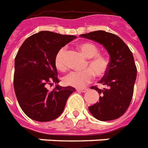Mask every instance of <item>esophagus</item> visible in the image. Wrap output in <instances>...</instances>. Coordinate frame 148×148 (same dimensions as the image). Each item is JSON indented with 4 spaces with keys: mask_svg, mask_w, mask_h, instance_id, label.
<instances>
[{
    "mask_svg": "<svg viewBox=\"0 0 148 148\" xmlns=\"http://www.w3.org/2000/svg\"><path fill=\"white\" fill-rule=\"evenodd\" d=\"M76 91L81 92H85L88 91V88H77L76 89Z\"/></svg>",
    "mask_w": 148,
    "mask_h": 148,
    "instance_id": "1",
    "label": "esophagus"
}]
</instances>
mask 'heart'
<instances>
[{"instance_id": "b5f03b06", "label": "heart", "mask_w": 148, "mask_h": 148, "mask_svg": "<svg viewBox=\"0 0 148 148\" xmlns=\"http://www.w3.org/2000/svg\"><path fill=\"white\" fill-rule=\"evenodd\" d=\"M77 47L83 55L88 58L84 67L86 69L82 72H71L64 77L63 81L69 86L82 88L92 81L94 74L98 78L105 76L108 72L110 62L108 57L103 53H99V48L93 43H80ZM65 53V48H61L56 52L54 58L56 68L61 72H64L68 68Z\"/></svg>"}]
</instances>
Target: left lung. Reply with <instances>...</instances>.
<instances>
[{"label": "left lung", "instance_id": "1", "mask_svg": "<svg viewBox=\"0 0 148 148\" xmlns=\"http://www.w3.org/2000/svg\"><path fill=\"white\" fill-rule=\"evenodd\" d=\"M80 36L103 45L110 55L108 72L99 82L103 88L91 87L100 96L88 107L89 111L101 121L118 119L126 112L134 92L137 69L132 52L122 39L111 32L99 30Z\"/></svg>", "mask_w": 148, "mask_h": 148}]
</instances>
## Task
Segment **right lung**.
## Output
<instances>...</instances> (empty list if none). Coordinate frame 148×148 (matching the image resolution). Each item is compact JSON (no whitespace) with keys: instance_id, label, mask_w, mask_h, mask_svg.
Masks as SVG:
<instances>
[{"instance_id":"add662e5","label":"right lung","mask_w":148,"mask_h":148,"mask_svg":"<svg viewBox=\"0 0 148 148\" xmlns=\"http://www.w3.org/2000/svg\"><path fill=\"white\" fill-rule=\"evenodd\" d=\"M76 38L49 31L33 34L26 39L15 58L13 86L22 111L30 119L47 122L59 117L67 99L76 90L71 86L56 85L49 91L47 84H58L54 64L56 52Z\"/></svg>"}]
</instances>
